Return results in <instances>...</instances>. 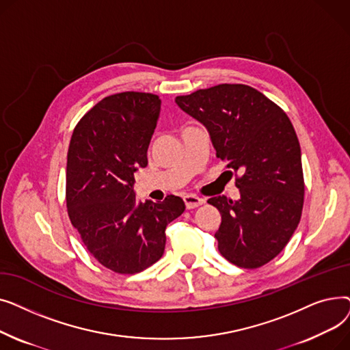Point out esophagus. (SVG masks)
Masks as SVG:
<instances>
[{
    "instance_id": "1",
    "label": "esophagus",
    "mask_w": 350,
    "mask_h": 350,
    "mask_svg": "<svg viewBox=\"0 0 350 350\" xmlns=\"http://www.w3.org/2000/svg\"><path fill=\"white\" fill-rule=\"evenodd\" d=\"M183 200H185L186 207H187L189 210L197 208V207L203 206V204L206 203L204 198H201V197H198V196H196V194H187V196L183 197Z\"/></svg>"
}]
</instances>
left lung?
Returning a JSON list of instances; mask_svg holds the SVG:
<instances>
[{"label":"left lung","instance_id":"8db88e82","mask_svg":"<svg viewBox=\"0 0 350 350\" xmlns=\"http://www.w3.org/2000/svg\"><path fill=\"white\" fill-rule=\"evenodd\" d=\"M176 103L207 129L217 157L241 173L235 180L240 198L207 201L221 214L214 234L218 251L237 267H262L285 248L302 214L305 186L295 129L280 106L247 85L200 89L177 96Z\"/></svg>","mask_w":350,"mask_h":350}]
</instances>
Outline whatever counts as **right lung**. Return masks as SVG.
<instances>
[{
	"label": "right lung",
	"instance_id": "obj_1",
	"mask_svg": "<svg viewBox=\"0 0 350 350\" xmlns=\"http://www.w3.org/2000/svg\"><path fill=\"white\" fill-rule=\"evenodd\" d=\"M157 95L123 92L102 99L77 124L66 163V207L88 251L110 271L136 273L161 258L165 227L186 206L177 196L136 200L135 173L160 116Z\"/></svg>",
	"mask_w": 350,
	"mask_h": 350
}]
</instances>
